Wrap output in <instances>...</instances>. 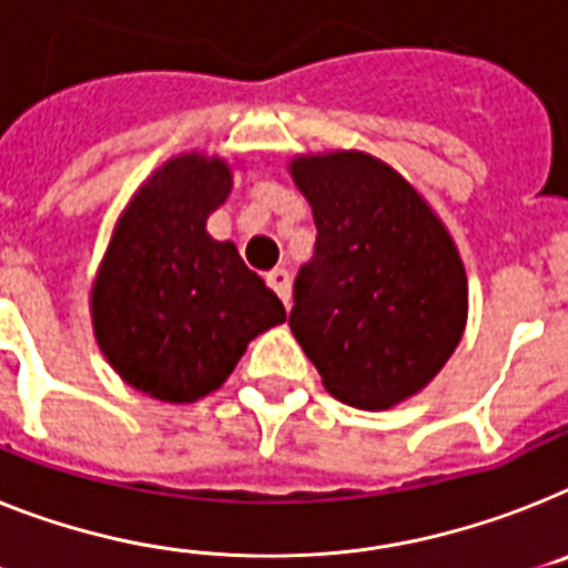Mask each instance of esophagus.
Listing matches in <instances>:
<instances>
[{
	"label": "esophagus",
	"instance_id": "obj_1",
	"mask_svg": "<svg viewBox=\"0 0 568 568\" xmlns=\"http://www.w3.org/2000/svg\"><path fill=\"white\" fill-rule=\"evenodd\" d=\"M265 280H268V285L274 288V294L280 300H283L285 306H288V300H292V274L285 268H274L265 274Z\"/></svg>",
	"mask_w": 568,
	"mask_h": 568
}]
</instances>
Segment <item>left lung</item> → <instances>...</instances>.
<instances>
[{
	"label": "left lung",
	"instance_id": "1",
	"mask_svg": "<svg viewBox=\"0 0 568 568\" xmlns=\"http://www.w3.org/2000/svg\"><path fill=\"white\" fill-rule=\"evenodd\" d=\"M317 245L288 317L326 393L389 409L422 393L468 323V274L454 236L387 161L361 150L294 155Z\"/></svg>",
	"mask_w": 568,
	"mask_h": 568
}]
</instances>
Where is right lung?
<instances>
[{"label": "right lung", "instance_id": "add662e5", "mask_svg": "<svg viewBox=\"0 0 568 568\" xmlns=\"http://www.w3.org/2000/svg\"><path fill=\"white\" fill-rule=\"evenodd\" d=\"M233 166L181 152L132 193L89 292L92 328L114 373L138 393L190 404L227 381L285 308L233 242L207 233Z\"/></svg>", "mask_w": 568, "mask_h": 568}]
</instances>
